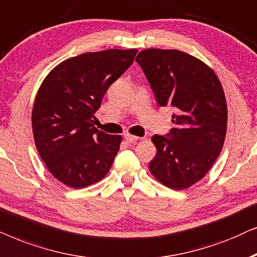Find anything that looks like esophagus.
<instances>
[{
    "label": "esophagus",
    "instance_id": "1",
    "mask_svg": "<svg viewBox=\"0 0 257 257\" xmlns=\"http://www.w3.org/2000/svg\"><path fill=\"white\" fill-rule=\"evenodd\" d=\"M124 140L126 142L129 143H133V142H136L139 140V138H136V136L134 135H131V134H125L124 135Z\"/></svg>",
    "mask_w": 257,
    "mask_h": 257
}]
</instances>
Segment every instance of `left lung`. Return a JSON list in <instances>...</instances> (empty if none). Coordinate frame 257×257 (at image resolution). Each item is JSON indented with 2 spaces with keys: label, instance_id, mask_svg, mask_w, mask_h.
<instances>
[{
  "label": "left lung",
  "instance_id": "8db88e82",
  "mask_svg": "<svg viewBox=\"0 0 257 257\" xmlns=\"http://www.w3.org/2000/svg\"><path fill=\"white\" fill-rule=\"evenodd\" d=\"M141 66L161 107H173L175 126L154 135L157 153L149 170L157 181L181 190L202 180L220 155L227 133V102L216 74L206 63L175 49L140 51Z\"/></svg>",
  "mask_w": 257,
  "mask_h": 257
}]
</instances>
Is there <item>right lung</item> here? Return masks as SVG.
<instances>
[{
    "mask_svg": "<svg viewBox=\"0 0 257 257\" xmlns=\"http://www.w3.org/2000/svg\"><path fill=\"white\" fill-rule=\"evenodd\" d=\"M136 49L84 53L56 66L37 91L32 123L41 159L55 179L84 188L107 175L122 142L95 128L108 88L132 66Z\"/></svg>",
    "mask_w": 257,
    "mask_h": 257,
    "instance_id": "1",
    "label": "right lung"
}]
</instances>
